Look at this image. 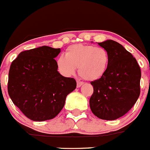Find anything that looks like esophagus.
<instances>
[{
    "label": "esophagus",
    "mask_w": 150,
    "mask_h": 150,
    "mask_svg": "<svg viewBox=\"0 0 150 150\" xmlns=\"http://www.w3.org/2000/svg\"><path fill=\"white\" fill-rule=\"evenodd\" d=\"M82 84H83L82 81H77V82H76V87H80L81 85H82Z\"/></svg>",
    "instance_id": "34e87169"
}]
</instances>
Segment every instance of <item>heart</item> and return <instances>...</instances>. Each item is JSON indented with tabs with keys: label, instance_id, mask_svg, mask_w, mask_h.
<instances>
[{
	"label": "heart",
	"instance_id": "obj_1",
	"mask_svg": "<svg viewBox=\"0 0 150 150\" xmlns=\"http://www.w3.org/2000/svg\"><path fill=\"white\" fill-rule=\"evenodd\" d=\"M58 71L64 76H71L78 67L81 77L96 81L106 74L109 65V55L103 47L78 44L68 47L64 56L57 59Z\"/></svg>",
	"mask_w": 150,
	"mask_h": 150
}]
</instances>
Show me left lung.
Returning <instances> with one entry per match:
<instances>
[{
    "label": "left lung",
    "mask_w": 150,
    "mask_h": 150,
    "mask_svg": "<svg viewBox=\"0 0 150 150\" xmlns=\"http://www.w3.org/2000/svg\"><path fill=\"white\" fill-rule=\"evenodd\" d=\"M109 55L106 74L92 81L90 99L92 112L97 117L114 120L125 115L140 95L141 69L131 53L113 40L98 43Z\"/></svg>",
    "instance_id": "1"
}]
</instances>
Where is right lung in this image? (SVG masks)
<instances>
[{
    "label": "right lung",
    "mask_w": 150,
    "mask_h": 150,
    "mask_svg": "<svg viewBox=\"0 0 150 150\" xmlns=\"http://www.w3.org/2000/svg\"><path fill=\"white\" fill-rule=\"evenodd\" d=\"M60 49L42 46L23 51L11 63L8 93L14 105L30 120L41 122L55 117L66 96L75 90L73 78L57 71Z\"/></svg>",
    "instance_id": "add662e5"
}]
</instances>
